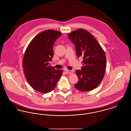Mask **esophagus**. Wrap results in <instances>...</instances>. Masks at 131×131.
<instances>
[{
    "mask_svg": "<svg viewBox=\"0 0 131 131\" xmlns=\"http://www.w3.org/2000/svg\"><path fill=\"white\" fill-rule=\"evenodd\" d=\"M65 73H66V74L70 75V74H72V73H73V71H72V70H66V71H65Z\"/></svg>",
    "mask_w": 131,
    "mask_h": 131,
    "instance_id": "esophagus-1",
    "label": "esophagus"
}]
</instances>
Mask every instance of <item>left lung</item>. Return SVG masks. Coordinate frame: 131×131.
Returning <instances> with one entry per match:
<instances>
[{
    "instance_id": "obj_1",
    "label": "left lung",
    "mask_w": 131,
    "mask_h": 131,
    "mask_svg": "<svg viewBox=\"0 0 131 131\" xmlns=\"http://www.w3.org/2000/svg\"><path fill=\"white\" fill-rule=\"evenodd\" d=\"M68 35L75 46L77 56L83 58L81 70L75 71L79 81L75 88L83 92L91 91L104 78L106 62L105 52L93 35L86 30L80 28Z\"/></svg>"
}]
</instances>
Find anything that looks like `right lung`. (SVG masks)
Returning <instances> with one entry per match:
<instances>
[{
    "mask_svg": "<svg viewBox=\"0 0 131 131\" xmlns=\"http://www.w3.org/2000/svg\"><path fill=\"white\" fill-rule=\"evenodd\" d=\"M61 34L60 31L46 30L38 34L25 50L23 63L25 78L32 88L39 92L52 91L62 75V70H56L49 64L54 42Z\"/></svg>",
    "mask_w": 131,
    "mask_h": 131,
    "instance_id": "1",
    "label": "right lung"
}]
</instances>
